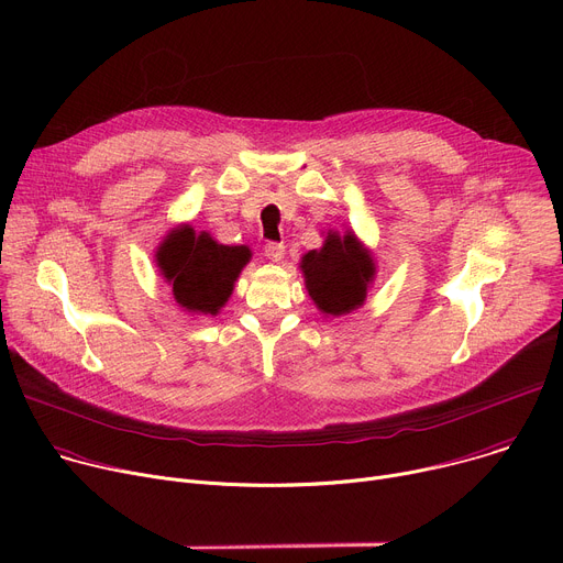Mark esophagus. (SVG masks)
<instances>
[{
    "mask_svg": "<svg viewBox=\"0 0 563 563\" xmlns=\"http://www.w3.org/2000/svg\"><path fill=\"white\" fill-rule=\"evenodd\" d=\"M265 256L272 261V263H280L285 258V245L283 243H267L265 245Z\"/></svg>",
    "mask_w": 563,
    "mask_h": 563,
    "instance_id": "esophagus-1",
    "label": "esophagus"
}]
</instances>
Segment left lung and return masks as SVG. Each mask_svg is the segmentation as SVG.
<instances>
[{"label":"left lung","instance_id":"1","mask_svg":"<svg viewBox=\"0 0 563 563\" xmlns=\"http://www.w3.org/2000/svg\"><path fill=\"white\" fill-rule=\"evenodd\" d=\"M305 287L313 305L325 316H345L363 307L376 278L372 252L361 243L354 229L328 231L323 247L300 258Z\"/></svg>","mask_w":563,"mask_h":563}]
</instances>
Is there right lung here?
Listing matches in <instances>:
<instances>
[{"mask_svg":"<svg viewBox=\"0 0 563 563\" xmlns=\"http://www.w3.org/2000/svg\"><path fill=\"white\" fill-rule=\"evenodd\" d=\"M153 258L183 311L218 316L231 298L240 272L252 261V250L220 245L209 231H196L183 222L163 238Z\"/></svg>","mask_w":563,"mask_h":563,"instance_id":"obj_1","label":"right lung"}]
</instances>
